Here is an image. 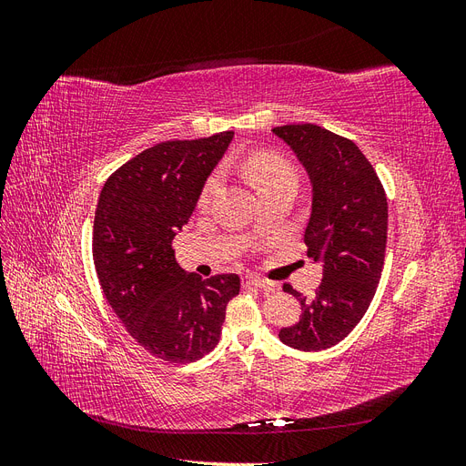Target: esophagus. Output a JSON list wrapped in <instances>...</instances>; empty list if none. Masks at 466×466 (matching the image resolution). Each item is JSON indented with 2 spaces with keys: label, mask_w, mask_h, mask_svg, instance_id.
Returning a JSON list of instances; mask_svg holds the SVG:
<instances>
[{
  "label": "esophagus",
  "mask_w": 466,
  "mask_h": 466,
  "mask_svg": "<svg viewBox=\"0 0 466 466\" xmlns=\"http://www.w3.org/2000/svg\"><path fill=\"white\" fill-rule=\"evenodd\" d=\"M243 288H247V289H272L274 284H270V281H266L262 278L245 276L243 278Z\"/></svg>",
  "instance_id": "esophagus-1"
}]
</instances>
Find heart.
Returning a JSON list of instances; mask_svg holds the SVG:
<instances>
[{
    "label": "heart",
    "instance_id": "b5f03b06",
    "mask_svg": "<svg viewBox=\"0 0 466 466\" xmlns=\"http://www.w3.org/2000/svg\"><path fill=\"white\" fill-rule=\"evenodd\" d=\"M245 175L248 177L252 187L258 190L260 196L279 185H286V182L298 185V173H295L291 163L286 161L284 157H279V155L268 153V151L250 155L245 163ZM218 188H219V175L209 177L200 194V206H208L211 198L216 196Z\"/></svg>",
    "mask_w": 466,
    "mask_h": 466
}]
</instances>
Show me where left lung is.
I'll list each match as a JSON object with an SVG mask.
<instances>
[{
	"mask_svg": "<svg viewBox=\"0 0 466 466\" xmlns=\"http://www.w3.org/2000/svg\"><path fill=\"white\" fill-rule=\"evenodd\" d=\"M291 147L311 180L307 257L322 264L311 298L284 291L301 303V319L279 330V340L301 351L336 346L356 329L375 295L387 247V196L360 147L315 124L272 130Z\"/></svg>",
	"mask_w": 466,
	"mask_h": 466,
	"instance_id": "8db88e82",
	"label": "left lung"
}]
</instances>
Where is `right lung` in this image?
<instances>
[{
  "label": "right lung",
  "instance_id": "obj_1",
  "mask_svg": "<svg viewBox=\"0 0 466 466\" xmlns=\"http://www.w3.org/2000/svg\"><path fill=\"white\" fill-rule=\"evenodd\" d=\"M233 132L163 142L112 173L98 196L93 260L112 311L155 358L188 363L221 336L237 274L202 279L175 260L173 238L188 223Z\"/></svg>",
  "mask_w": 466,
  "mask_h": 466
}]
</instances>
